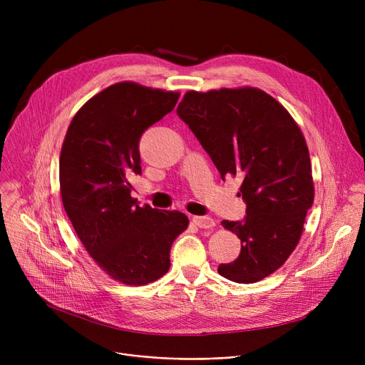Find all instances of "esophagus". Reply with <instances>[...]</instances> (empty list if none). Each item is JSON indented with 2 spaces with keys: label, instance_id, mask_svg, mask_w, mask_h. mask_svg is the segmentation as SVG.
Returning a JSON list of instances; mask_svg holds the SVG:
<instances>
[{
  "label": "esophagus",
  "instance_id": "esophagus-1",
  "mask_svg": "<svg viewBox=\"0 0 365 365\" xmlns=\"http://www.w3.org/2000/svg\"><path fill=\"white\" fill-rule=\"evenodd\" d=\"M192 222L198 226V227H201V229H212L215 225H216V222H215V219H212V217H202V216H194L192 217Z\"/></svg>",
  "mask_w": 365,
  "mask_h": 365
}]
</instances>
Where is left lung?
Masks as SVG:
<instances>
[{
	"label": "left lung",
	"mask_w": 365,
	"mask_h": 365,
	"mask_svg": "<svg viewBox=\"0 0 365 365\" xmlns=\"http://www.w3.org/2000/svg\"><path fill=\"white\" fill-rule=\"evenodd\" d=\"M178 115L222 179H242L238 195L247 216L222 222L241 240V253L217 272L240 284L274 274L297 247L314 202L312 165L300 127L277 99L256 87L189 90Z\"/></svg>",
	"instance_id": "left-lung-1"
}]
</instances>
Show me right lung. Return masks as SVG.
<instances>
[{
	"instance_id": "1",
	"label": "right lung",
	"mask_w": 365,
	"mask_h": 365,
	"mask_svg": "<svg viewBox=\"0 0 365 365\" xmlns=\"http://www.w3.org/2000/svg\"><path fill=\"white\" fill-rule=\"evenodd\" d=\"M179 91L112 84L73 115L61 150L65 212L87 253L115 281L145 285L170 269V248L189 219L139 207L130 175H140L142 133L173 110Z\"/></svg>"
}]
</instances>
